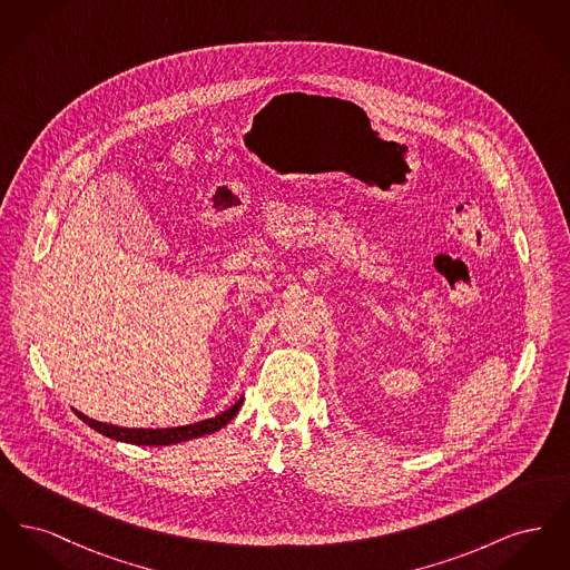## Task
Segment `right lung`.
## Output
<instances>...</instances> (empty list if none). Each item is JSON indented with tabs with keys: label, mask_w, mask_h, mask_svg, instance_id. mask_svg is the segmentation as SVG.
Instances as JSON below:
<instances>
[{
	"label": "right lung",
	"mask_w": 570,
	"mask_h": 570,
	"mask_svg": "<svg viewBox=\"0 0 570 570\" xmlns=\"http://www.w3.org/2000/svg\"><path fill=\"white\" fill-rule=\"evenodd\" d=\"M244 404V395L224 412H219L212 419L191 423V425H179V428H158V430H142V428H117V425H109V423H100L94 421L89 416H85L79 410L77 416L81 419L82 423H87L91 430H96L98 434L107 435L110 440L117 442H128V444H138V446H166V444H179L184 440H194L200 435L214 434L219 432Z\"/></svg>",
	"instance_id": "add662e5"
}]
</instances>
